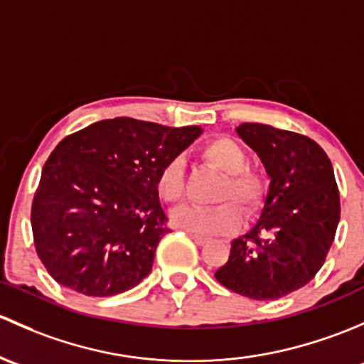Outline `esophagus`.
<instances>
[{
  "label": "esophagus",
  "mask_w": 364,
  "mask_h": 364,
  "mask_svg": "<svg viewBox=\"0 0 364 364\" xmlns=\"http://www.w3.org/2000/svg\"><path fill=\"white\" fill-rule=\"evenodd\" d=\"M189 237L194 240V242L198 243V245H205V243L208 242V238L207 237H200V235H193V233H189Z\"/></svg>",
  "instance_id": "34e87169"
}]
</instances>
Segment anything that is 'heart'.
Instances as JSON below:
<instances>
[{
  "instance_id": "1",
  "label": "heart",
  "mask_w": 364,
  "mask_h": 364,
  "mask_svg": "<svg viewBox=\"0 0 364 364\" xmlns=\"http://www.w3.org/2000/svg\"><path fill=\"white\" fill-rule=\"evenodd\" d=\"M201 156L226 177L217 194L219 200L233 198L243 210H250L259 201L263 193V181L257 173L245 168V152L230 138H213L201 151ZM157 194L166 203H177L183 196V163L181 159L168 161L157 175ZM177 228L193 235L230 233L240 223V212L231 201L198 207L183 205L171 213Z\"/></svg>"
}]
</instances>
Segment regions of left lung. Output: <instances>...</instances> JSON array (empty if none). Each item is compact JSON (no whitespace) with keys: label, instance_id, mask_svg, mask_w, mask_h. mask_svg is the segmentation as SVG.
I'll return each instance as SVG.
<instances>
[{"label":"left lung","instance_id":"obj_1","mask_svg":"<svg viewBox=\"0 0 364 364\" xmlns=\"http://www.w3.org/2000/svg\"><path fill=\"white\" fill-rule=\"evenodd\" d=\"M238 136L259 156L268 194L259 219L231 242L215 279L233 293L269 301L298 291L324 264L340 220L329 157L309 136L243 122Z\"/></svg>","mask_w":364,"mask_h":364}]
</instances>
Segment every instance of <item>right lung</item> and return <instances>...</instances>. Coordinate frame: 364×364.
I'll return each instance as SVG.
<instances>
[{
	"mask_svg": "<svg viewBox=\"0 0 364 364\" xmlns=\"http://www.w3.org/2000/svg\"><path fill=\"white\" fill-rule=\"evenodd\" d=\"M201 133L115 117L59 141L31 207L36 254L52 279L95 298L138 286L170 231L157 175Z\"/></svg>",
	"mask_w": 364,
	"mask_h": 364,
	"instance_id": "obj_1",
	"label": "right lung"
}]
</instances>
